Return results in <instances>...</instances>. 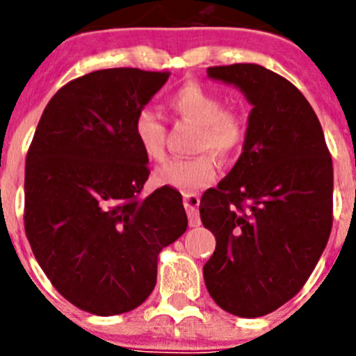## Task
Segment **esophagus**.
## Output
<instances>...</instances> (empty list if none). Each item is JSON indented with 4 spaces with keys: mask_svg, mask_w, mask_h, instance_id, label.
Masks as SVG:
<instances>
[{
    "mask_svg": "<svg viewBox=\"0 0 356 356\" xmlns=\"http://www.w3.org/2000/svg\"><path fill=\"white\" fill-rule=\"evenodd\" d=\"M182 200H184L186 211H188L189 225H191V227H198V225L201 224L200 213H198L200 198L196 195H193V193H184V195H182Z\"/></svg>",
    "mask_w": 356,
    "mask_h": 356,
    "instance_id": "1",
    "label": "esophagus"
}]
</instances>
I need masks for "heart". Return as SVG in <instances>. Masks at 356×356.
<instances>
[{"instance_id":"1","label":"heart","mask_w":356,"mask_h":356,"mask_svg":"<svg viewBox=\"0 0 356 356\" xmlns=\"http://www.w3.org/2000/svg\"><path fill=\"white\" fill-rule=\"evenodd\" d=\"M168 108L186 124L196 125L193 149L201 155L172 160L156 168L158 186L184 193L207 188L217 177L213 156L229 160L241 149L246 139V120L239 111L225 110L220 95L198 82H188L168 98ZM134 136L146 158L161 161L165 158L167 129L156 111L143 108L134 120Z\"/></svg>"}]
</instances>
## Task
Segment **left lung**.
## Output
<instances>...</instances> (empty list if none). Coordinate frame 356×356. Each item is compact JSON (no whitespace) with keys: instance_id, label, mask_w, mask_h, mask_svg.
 Segmentation results:
<instances>
[{"instance_id":"left-lung-1","label":"left lung","mask_w":356,"mask_h":356,"mask_svg":"<svg viewBox=\"0 0 356 356\" xmlns=\"http://www.w3.org/2000/svg\"><path fill=\"white\" fill-rule=\"evenodd\" d=\"M253 108L243 153L200 217L217 239L203 267L222 310L261 317L289 301L314 272L332 225V158L321 122L303 95L257 63L210 67Z\"/></svg>"}]
</instances>
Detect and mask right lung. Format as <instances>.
<instances>
[{"mask_svg": "<svg viewBox=\"0 0 356 356\" xmlns=\"http://www.w3.org/2000/svg\"><path fill=\"white\" fill-rule=\"evenodd\" d=\"M168 72L106 68L63 86L25 160V234L56 291L89 314L134 310L156 284L158 254L188 227L181 193L141 198L148 158L138 111Z\"/></svg>", "mask_w": 356, "mask_h": 356, "instance_id": "right-lung-1", "label": "right lung"}]
</instances>
